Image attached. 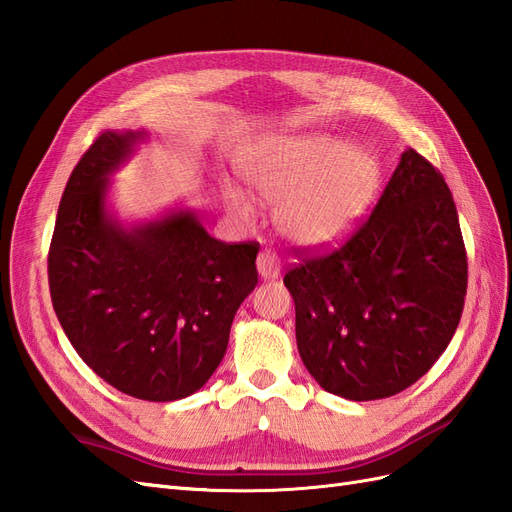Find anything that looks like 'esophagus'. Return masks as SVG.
<instances>
[{
    "label": "esophagus",
    "mask_w": 512,
    "mask_h": 512,
    "mask_svg": "<svg viewBox=\"0 0 512 512\" xmlns=\"http://www.w3.org/2000/svg\"><path fill=\"white\" fill-rule=\"evenodd\" d=\"M256 267H258L260 277H265V280H275V277L280 275V271H282V260H280V256H277L275 252L262 250L258 254Z\"/></svg>",
    "instance_id": "1"
}]
</instances>
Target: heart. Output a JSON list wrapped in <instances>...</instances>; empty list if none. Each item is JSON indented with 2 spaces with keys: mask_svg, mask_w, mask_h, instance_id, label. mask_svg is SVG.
<instances>
[{
  "mask_svg": "<svg viewBox=\"0 0 512 512\" xmlns=\"http://www.w3.org/2000/svg\"><path fill=\"white\" fill-rule=\"evenodd\" d=\"M241 173L267 205H277V224L301 245H329L361 222L378 190L374 153L329 134L286 136L256 145L241 160ZM228 209L252 222L256 207L243 190H224Z\"/></svg>",
  "mask_w": 512,
  "mask_h": 512,
  "instance_id": "obj_1",
  "label": "heart"
}]
</instances>
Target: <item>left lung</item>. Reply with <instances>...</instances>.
Listing matches in <instances>:
<instances>
[{"label":"left lung","mask_w":512,"mask_h":512,"mask_svg":"<svg viewBox=\"0 0 512 512\" xmlns=\"http://www.w3.org/2000/svg\"><path fill=\"white\" fill-rule=\"evenodd\" d=\"M297 254L284 284L303 365L324 391L352 401L397 395L453 339L466 245L442 173L414 149L401 153L378 205L342 245Z\"/></svg>","instance_id":"left-lung-1"}]
</instances>
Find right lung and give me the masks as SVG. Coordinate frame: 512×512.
<instances>
[{
  "label": "right lung",
  "instance_id": "add662e5",
  "mask_svg": "<svg viewBox=\"0 0 512 512\" xmlns=\"http://www.w3.org/2000/svg\"><path fill=\"white\" fill-rule=\"evenodd\" d=\"M143 132H102L74 166L49 247L61 329L117 391L145 401L196 393L226 354L258 284L256 241L213 239L194 211L123 228L106 213L108 173Z\"/></svg>",
  "mask_w": 512,
  "mask_h": 512
}]
</instances>
